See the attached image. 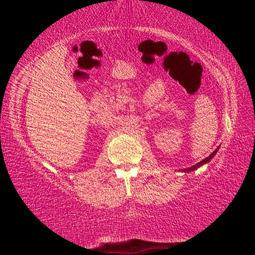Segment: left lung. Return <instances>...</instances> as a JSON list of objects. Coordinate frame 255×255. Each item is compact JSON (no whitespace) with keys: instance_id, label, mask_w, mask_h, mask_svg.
Returning <instances> with one entry per match:
<instances>
[{"instance_id":"left-lung-1","label":"left lung","mask_w":255,"mask_h":255,"mask_svg":"<svg viewBox=\"0 0 255 255\" xmlns=\"http://www.w3.org/2000/svg\"><path fill=\"white\" fill-rule=\"evenodd\" d=\"M217 150H218V148H217V149H216V150H214V152H213V153H211V154L209 155V156H208V157H206L205 159H202V161H201V162H199V163H198V164H196V165H193V166H191V167H189V169H185L184 171H185V172H190V171H193V170H196V169H197V167H199V166H201V165H202V164H205V163H207V162H209V161H210V159H211V158H213V156H214V155L216 154V152H217Z\"/></svg>"}]
</instances>
